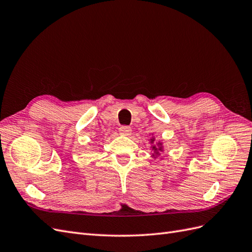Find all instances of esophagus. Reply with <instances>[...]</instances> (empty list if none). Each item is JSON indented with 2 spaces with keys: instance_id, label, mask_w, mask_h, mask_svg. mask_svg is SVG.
Segmentation results:
<instances>
[{
  "instance_id": "esophagus-1",
  "label": "esophagus",
  "mask_w": 252,
  "mask_h": 252,
  "mask_svg": "<svg viewBox=\"0 0 252 252\" xmlns=\"http://www.w3.org/2000/svg\"><path fill=\"white\" fill-rule=\"evenodd\" d=\"M120 132L124 135H129L131 133V127L127 126V125H123L120 127Z\"/></svg>"
}]
</instances>
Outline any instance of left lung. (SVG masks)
I'll list each match as a JSON object with an SVG mask.
<instances>
[{
  "label": "left lung",
  "instance_id": "8db88e82",
  "mask_svg": "<svg viewBox=\"0 0 252 252\" xmlns=\"http://www.w3.org/2000/svg\"><path fill=\"white\" fill-rule=\"evenodd\" d=\"M152 141H154V140H151V142H152ZM152 148H154V150H155V151L157 152V155H158V151H159V150H158V148H157L156 146H154V147H152ZM158 148H159V147H158Z\"/></svg>",
  "mask_w": 252,
  "mask_h": 252
}]
</instances>
